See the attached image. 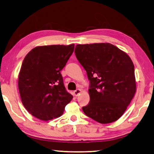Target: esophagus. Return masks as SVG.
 <instances>
[{
	"mask_svg": "<svg viewBox=\"0 0 154 154\" xmlns=\"http://www.w3.org/2000/svg\"><path fill=\"white\" fill-rule=\"evenodd\" d=\"M81 92V90L80 89H77L75 90V91H74V95L75 96H78L79 94H80Z\"/></svg>",
	"mask_w": 154,
	"mask_h": 154,
	"instance_id": "34e87169",
	"label": "esophagus"
}]
</instances>
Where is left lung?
Listing matches in <instances>:
<instances>
[{"instance_id":"obj_1","label":"left lung","mask_w":154,"mask_h":154,"mask_svg":"<svg viewBox=\"0 0 154 154\" xmlns=\"http://www.w3.org/2000/svg\"><path fill=\"white\" fill-rule=\"evenodd\" d=\"M75 53L90 81V101L83 112L103 124L117 121L136 91L130 57L110 43L77 45Z\"/></svg>"}]
</instances>
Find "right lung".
Masks as SVG:
<instances>
[{
  "label": "right lung",
  "mask_w": 154,
  "mask_h": 154,
  "mask_svg": "<svg viewBox=\"0 0 154 154\" xmlns=\"http://www.w3.org/2000/svg\"><path fill=\"white\" fill-rule=\"evenodd\" d=\"M74 47V44L39 46L25 57L18 86L24 107L32 116L43 121L57 118L73 99L65 89L61 71Z\"/></svg>",
  "instance_id": "obj_1"
}]
</instances>
